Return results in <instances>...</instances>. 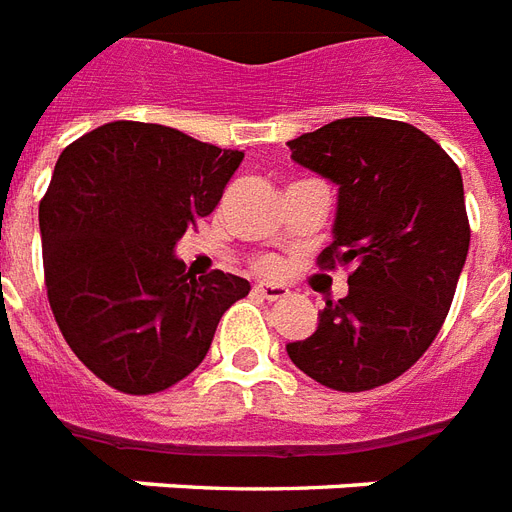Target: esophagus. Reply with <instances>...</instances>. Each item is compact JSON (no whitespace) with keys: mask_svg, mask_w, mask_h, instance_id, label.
Instances as JSON below:
<instances>
[{"mask_svg":"<svg viewBox=\"0 0 512 512\" xmlns=\"http://www.w3.org/2000/svg\"><path fill=\"white\" fill-rule=\"evenodd\" d=\"M255 292L265 300H281V297L289 295L287 287H281V284H271V281H257Z\"/></svg>","mask_w":512,"mask_h":512,"instance_id":"obj_1","label":"esophagus"}]
</instances>
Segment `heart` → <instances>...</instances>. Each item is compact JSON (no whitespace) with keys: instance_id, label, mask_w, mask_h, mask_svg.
Returning <instances> with one entry per match:
<instances>
[{"instance_id":"1","label":"heart","mask_w":512,"mask_h":512,"mask_svg":"<svg viewBox=\"0 0 512 512\" xmlns=\"http://www.w3.org/2000/svg\"><path fill=\"white\" fill-rule=\"evenodd\" d=\"M263 268H265V271H271L273 265H271V263H265V265H263Z\"/></svg>"}]
</instances>
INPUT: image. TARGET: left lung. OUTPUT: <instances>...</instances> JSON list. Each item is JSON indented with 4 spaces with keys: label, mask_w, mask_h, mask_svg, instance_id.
<instances>
[{
    "label": "left lung",
    "mask_w": 512,
    "mask_h": 512,
    "mask_svg": "<svg viewBox=\"0 0 512 512\" xmlns=\"http://www.w3.org/2000/svg\"><path fill=\"white\" fill-rule=\"evenodd\" d=\"M287 146L337 185L321 263L353 265L348 295L287 353L327 388L372 390L404 374L449 313L470 247L462 175L425 132L377 116L337 119Z\"/></svg>",
    "instance_id": "left-lung-1"
}]
</instances>
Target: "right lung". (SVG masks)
Instances as JSON below:
<instances>
[{
  "instance_id": "right-lung-1",
  "label": "right lung",
  "mask_w": 512,
  "mask_h": 512,
  "mask_svg": "<svg viewBox=\"0 0 512 512\" xmlns=\"http://www.w3.org/2000/svg\"><path fill=\"white\" fill-rule=\"evenodd\" d=\"M241 159L143 122L103 124L60 154L39 204L47 297L71 350L111 388L146 396L188 377L247 297V279H196L175 255Z\"/></svg>"
}]
</instances>
